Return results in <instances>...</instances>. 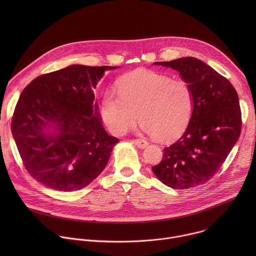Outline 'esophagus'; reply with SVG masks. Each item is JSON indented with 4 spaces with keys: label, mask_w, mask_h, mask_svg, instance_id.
I'll use <instances>...</instances> for the list:
<instances>
[{
    "label": "esophagus",
    "mask_w": 256,
    "mask_h": 256,
    "mask_svg": "<svg viewBox=\"0 0 256 256\" xmlns=\"http://www.w3.org/2000/svg\"><path fill=\"white\" fill-rule=\"evenodd\" d=\"M134 142L136 147L140 148V149H144L149 144L147 140H142V138H136V140H134Z\"/></svg>",
    "instance_id": "obj_1"
}]
</instances>
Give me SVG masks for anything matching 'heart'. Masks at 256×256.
Segmentation results:
<instances>
[{
  "mask_svg": "<svg viewBox=\"0 0 256 256\" xmlns=\"http://www.w3.org/2000/svg\"><path fill=\"white\" fill-rule=\"evenodd\" d=\"M118 97L107 93L101 118L112 134L122 136L138 118L144 130L159 140H173L188 128L194 107L190 85L150 70L138 68L118 82Z\"/></svg>",
  "mask_w": 256,
  "mask_h": 256,
  "instance_id": "heart-1",
  "label": "heart"
}]
</instances>
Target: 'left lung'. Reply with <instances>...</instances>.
Segmentation results:
<instances>
[{"mask_svg": "<svg viewBox=\"0 0 256 256\" xmlns=\"http://www.w3.org/2000/svg\"><path fill=\"white\" fill-rule=\"evenodd\" d=\"M154 64L176 70L194 93L190 122L177 142L165 148L154 174L172 188H190L208 181L222 166L241 132L238 94L232 84L196 58Z\"/></svg>", "mask_w": 256, "mask_h": 256, "instance_id": "8db88e82", "label": "left lung"}]
</instances>
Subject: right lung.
<instances>
[{"label": "right lung", "mask_w": 256, "mask_h": 256, "mask_svg": "<svg viewBox=\"0 0 256 256\" xmlns=\"http://www.w3.org/2000/svg\"><path fill=\"white\" fill-rule=\"evenodd\" d=\"M72 64L42 75L22 91L12 134L28 173L60 192L81 190L103 171L118 138L101 124L94 89L108 70Z\"/></svg>", "instance_id": "1"}]
</instances>
